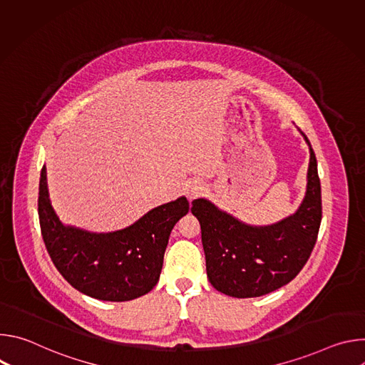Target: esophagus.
<instances>
[{
	"mask_svg": "<svg viewBox=\"0 0 365 365\" xmlns=\"http://www.w3.org/2000/svg\"><path fill=\"white\" fill-rule=\"evenodd\" d=\"M203 190H205V186H203V183L199 182V180H193V182H189V183L186 185V195H187L190 199L197 197L199 195L203 193Z\"/></svg>",
	"mask_w": 365,
	"mask_h": 365,
	"instance_id": "34e87169",
	"label": "esophagus"
}]
</instances>
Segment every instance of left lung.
<instances>
[{
  "mask_svg": "<svg viewBox=\"0 0 365 365\" xmlns=\"http://www.w3.org/2000/svg\"><path fill=\"white\" fill-rule=\"evenodd\" d=\"M302 133V131H300ZM306 193L297 211L272 225H250L205 197L192 202L206 258V274L221 293L258 297L292 282L315 247L321 220V182L315 153L307 137Z\"/></svg>",
  "mask_w": 365,
  "mask_h": 365,
  "instance_id": "1",
  "label": "left lung"
}]
</instances>
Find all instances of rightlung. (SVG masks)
<instances>
[{"mask_svg": "<svg viewBox=\"0 0 365 365\" xmlns=\"http://www.w3.org/2000/svg\"><path fill=\"white\" fill-rule=\"evenodd\" d=\"M189 212L185 196L144 214L127 228L92 232L65 225L51 206L46 166L40 173L38 220L51 262L81 293L107 302H127L159 282L163 257L176 222Z\"/></svg>", "mask_w": 365, "mask_h": 365, "instance_id": "1", "label": "right lung"}]
</instances>
